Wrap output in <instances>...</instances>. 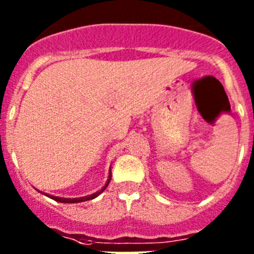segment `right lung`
<instances>
[{
	"instance_id": "obj_1",
	"label": "right lung",
	"mask_w": 254,
	"mask_h": 254,
	"mask_svg": "<svg viewBox=\"0 0 254 254\" xmlns=\"http://www.w3.org/2000/svg\"><path fill=\"white\" fill-rule=\"evenodd\" d=\"M111 178H112V170L109 169V177H108V181L107 183H105L104 187L102 188L100 190H98V192H95V193L93 194H89V196H84V197H77V198H62V197H56V196H49V194H47V196L49 197V198L55 199V201H57V202H62V203H77V202H85V201H89V199H94L95 197L99 196L100 193H102L103 190L107 188V186L109 185V182H111ZM46 194V193H44Z\"/></svg>"
}]
</instances>
